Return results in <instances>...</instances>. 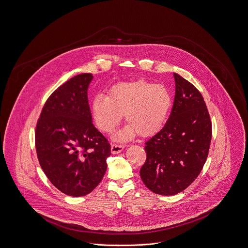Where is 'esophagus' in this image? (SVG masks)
<instances>
[{"label": "esophagus", "instance_id": "34e87169", "mask_svg": "<svg viewBox=\"0 0 248 248\" xmlns=\"http://www.w3.org/2000/svg\"><path fill=\"white\" fill-rule=\"evenodd\" d=\"M124 144H121V143H113L111 145V152L113 154H117V153H120L124 150Z\"/></svg>", "mask_w": 248, "mask_h": 248}]
</instances>
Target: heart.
<instances>
[{
  "mask_svg": "<svg viewBox=\"0 0 248 248\" xmlns=\"http://www.w3.org/2000/svg\"><path fill=\"white\" fill-rule=\"evenodd\" d=\"M170 106L171 97L164 85L138 81L118 83L108 96H97L93 102V113L98 127L106 133L114 130L124 114L128 126L119 139L135 133L147 137L162 128Z\"/></svg>",
  "mask_w": 248,
  "mask_h": 248,
  "instance_id": "heart-1",
  "label": "heart"
}]
</instances>
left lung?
<instances>
[{
  "instance_id": "8db88e82",
  "label": "left lung",
  "mask_w": 248,
  "mask_h": 248,
  "mask_svg": "<svg viewBox=\"0 0 248 248\" xmlns=\"http://www.w3.org/2000/svg\"><path fill=\"white\" fill-rule=\"evenodd\" d=\"M176 90L165 126L145 142L141 181L152 192L175 195L187 188L206 162L212 123L201 92L173 73Z\"/></svg>"
}]
</instances>
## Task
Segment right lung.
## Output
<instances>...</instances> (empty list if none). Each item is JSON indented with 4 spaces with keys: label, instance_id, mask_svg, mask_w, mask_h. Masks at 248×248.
<instances>
[{
    "label": "right lung",
    "instance_id": "obj_1",
    "mask_svg": "<svg viewBox=\"0 0 248 248\" xmlns=\"http://www.w3.org/2000/svg\"><path fill=\"white\" fill-rule=\"evenodd\" d=\"M93 76L82 73L48 97L37 121L35 147L50 183L72 197L93 191L107 171L110 143L93 124L87 88Z\"/></svg>",
    "mask_w": 248,
    "mask_h": 248
}]
</instances>
